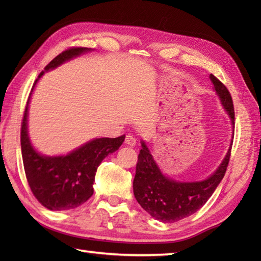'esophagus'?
I'll use <instances>...</instances> for the list:
<instances>
[{
  "instance_id": "1",
  "label": "esophagus",
  "mask_w": 261,
  "mask_h": 261,
  "mask_svg": "<svg viewBox=\"0 0 261 261\" xmlns=\"http://www.w3.org/2000/svg\"><path fill=\"white\" fill-rule=\"evenodd\" d=\"M124 143H125V145H127V146H131V147H134V146H136L137 141H136V139H135V137H132L131 135H127V136L125 137Z\"/></svg>"
}]
</instances>
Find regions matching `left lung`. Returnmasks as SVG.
I'll return each instance as SVG.
<instances>
[{"instance_id":"8db88e82","label":"left lung","mask_w":261,"mask_h":261,"mask_svg":"<svg viewBox=\"0 0 261 261\" xmlns=\"http://www.w3.org/2000/svg\"><path fill=\"white\" fill-rule=\"evenodd\" d=\"M210 79L221 103L228 111L232 124H234L233 101L229 90L214 75L211 74ZM141 146L134 179L135 197L146 212L165 223H173L185 219L207 202L225 175L232 148L231 146L222 164L207 179L180 182L164 176L145 142L142 141Z\"/></svg>"}]
</instances>
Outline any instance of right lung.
Wrapping results in <instances>:
<instances>
[{"mask_svg":"<svg viewBox=\"0 0 261 261\" xmlns=\"http://www.w3.org/2000/svg\"><path fill=\"white\" fill-rule=\"evenodd\" d=\"M87 50L90 49L82 47L66 49L46 66L45 70L56 68L66 60ZM42 74L43 71L39 74V77ZM29 99L30 96L27 101L21 123V151L30 190L38 202L48 210L66 211L79 207L93 195V184L98 165L109 153L118 150L124 141L125 135L118 138L94 139L66 156H41L33 149L28 137L27 116Z\"/></svg>","mask_w":261,"mask_h":261,"instance_id":"right-lung-1","label":"right lung"}]
</instances>
